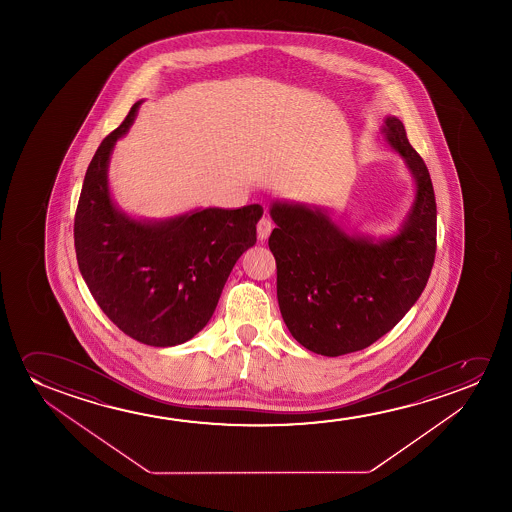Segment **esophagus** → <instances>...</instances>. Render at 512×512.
I'll return each mask as SVG.
<instances>
[{"label": "esophagus", "mask_w": 512, "mask_h": 512, "mask_svg": "<svg viewBox=\"0 0 512 512\" xmlns=\"http://www.w3.org/2000/svg\"><path fill=\"white\" fill-rule=\"evenodd\" d=\"M271 231H273V222L267 217L262 218L259 224H257V238H259L260 241H266Z\"/></svg>", "instance_id": "1"}]
</instances>
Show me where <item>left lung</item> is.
Wrapping results in <instances>:
<instances>
[{"label": "left lung", "instance_id": "obj_1", "mask_svg": "<svg viewBox=\"0 0 512 512\" xmlns=\"http://www.w3.org/2000/svg\"><path fill=\"white\" fill-rule=\"evenodd\" d=\"M379 134L414 180L413 204L397 232L374 238L344 227L323 206L287 199L269 204L283 322L297 343L323 357L364 350L390 332L420 299L434 266L430 173L400 119L386 115Z\"/></svg>", "mask_w": 512, "mask_h": 512}]
</instances>
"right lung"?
Masks as SVG:
<instances>
[{"mask_svg":"<svg viewBox=\"0 0 512 512\" xmlns=\"http://www.w3.org/2000/svg\"><path fill=\"white\" fill-rule=\"evenodd\" d=\"M143 101L101 141L85 173L75 215V250L94 301L124 334L168 348L206 327L239 257L257 243L260 204L196 208L168 218L122 210L110 189L115 143Z\"/></svg>","mask_w":512,"mask_h":512,"instance_id":"obj_1","label":"right lung"}]
</instances>
